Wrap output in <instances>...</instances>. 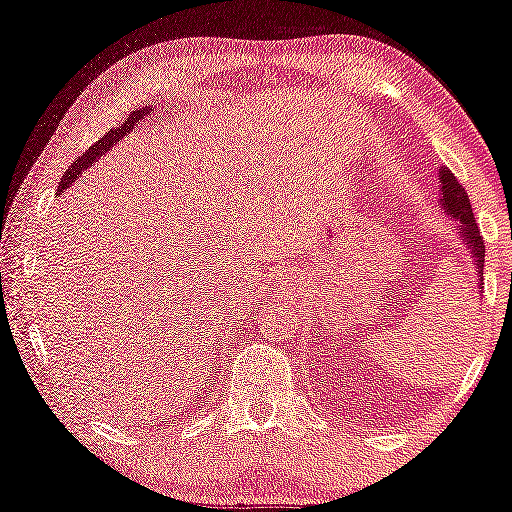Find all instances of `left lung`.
<instances>
[{
    "instance_id": "left-lung-1",
    "label": "left lung",
    "mask_w": 512,
    "mask_h": 512,
    "mask_svg": "<svg viewBox=\"0 0 512 512\" xmlns=\"http://www.w3.org/2000/svg\"><path fill=\"white\" fill-rule=\"evenodd\" d=\"M439 183H441V209L448 214L453 221H458V233L463 238L467 252L472 255L474 267H477L479 274V288L482 286V269H484V240L482 233H479V226L474 224V214L470 197H467L465 188L460 186V181L455 178L446 166L439 169Z\"/></svg>"
}]
</instances>
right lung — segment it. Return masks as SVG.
<instances>
[{
	"label": "right lung",
	"mask_w": 512,
	"mask_h": 512,
	"mask_svg": "<svg viewBox=\"0 0 512 512\" xmlns=\"http://www.w3.org/2000/svg\"><path fill=\"white\" fill-rule=\"evenodd\" d=\"M147 112H150V107H145V109H138V112H133L131 116H128V119L123 121L121 126H116V128H112V131H109L107 135H102V138L97 140V143L92 145L90 150L85 152L83 157H78L76 162H73V164L69 166V171H66L64 178H61V183H59V190H57V193H61V190H64V188H71V183L76 181L80 171H83V169H88V166L95 164L97 159H100V157H102L104 152H107V150H112V147H114L116 143H119V138H123V135H126L128 131H133V128L138 126L140 119H143V116H145Z\"/></svg>",
	"instance_id": "right-lung-1"
}]
</instances>
